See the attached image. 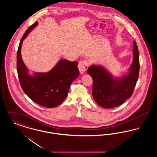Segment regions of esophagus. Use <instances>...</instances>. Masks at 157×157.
Here are the masks:
<instances>
[{
	"label": "esophagus",
	"mask_w": 157,
	"mask_h": 157,
	"mask_svg": "<svg viewBox=\"0 0 157 157\" xmlns=\"http://www.w3.org/2000/svg\"><path fill=\"white\" fill-rule=\"evenodd\" d=\"M89 67L88 62L86 60H81L78 63V69L81 74H84Z\"/></svg>",
	"instance_id": "1"
}]
</instances>
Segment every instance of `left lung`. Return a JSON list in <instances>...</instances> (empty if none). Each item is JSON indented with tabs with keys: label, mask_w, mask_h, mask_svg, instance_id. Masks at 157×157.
I'll use <instances>...</instances> for the list:
<instances>
[{
	"label": "left lung",
	"mask_w": 157,
	"mask_h": 157,
	"mask_svg": "<svg viewBox=\"0 0 157 157\" xmlns=\"http://www.w3.org/2000/svg\"><path fill=\"white\" fill-rule=\"evenodd\" d=\"M134 59L128 75L115 78L100 66H90L87 72L93 80L92 96L95 101L104 108H112L122 104L133 94L140 71L139 51L134 42Z\"/></svg>",
	"instance_id": "obj_1"
}]
</instances>
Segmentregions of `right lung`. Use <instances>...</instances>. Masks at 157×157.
<instances>
[{
	"instance_id": "right-lung-1",
	"label": "right lung",
	"mask_w": 157,
	"mask_h": 157,
	"mask_svg": "<svg viewBox=\"0 0 157 157\" xmlns=\"http://www.w3.org/2000/svg\"><path fill=\"white\" fill-rule=\"evenodd\" d=\"M37 25V22L32 25L20 41L17 52V71L21 87L27 96L37 104L53 108L65 99L71 84L79 75L78 62L60 60L49 72L29 75L22 59L21 46L24 39Z\"/></svg>"
}]
</instances>
